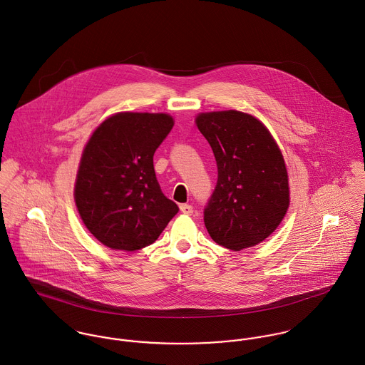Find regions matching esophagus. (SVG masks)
Listing matches in <instances>:
<instances>
[{
    "label": "esophagus",
    "mask_w": 365,
    "mask_h": 365,
    "mask_svg": "<svg viewBox=\"0 0 365 365\" xmlns=\"http://www.w3.org/2000/svg\"><path fill=\"white\" fill-rule=\"evenodd\" d=\"M180 210H181L184 215H192L194 208H192L191 205H188V204H182V205H180Z\"/></svg>",
    "instance_id": "34e87169"
}]
</instances>
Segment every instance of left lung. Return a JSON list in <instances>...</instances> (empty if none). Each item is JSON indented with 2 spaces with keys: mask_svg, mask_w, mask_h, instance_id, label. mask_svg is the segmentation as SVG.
<instances>
[{
  "mask_svg": "<svg viewBox=\"0 0 365 365\" xmlns=\"http://www.w3.org/2000/svg\"><path fill=\"white\" fill-rule=\"evenodd\" d=\"M217 165V182L204 222L210 237L239 252L267 239L289 207L285 160L267 126L236 110L201 112L195 116Z\"/></svg>",
  "mask_w": 365,
  "mask_h": 365,
  "instance_id": "obj_1",
  "label": "left lung"
}]
</instances>
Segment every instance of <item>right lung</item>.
I'll use <instances>...</instances> for the list:
<instances>
[{
    "label": "right lung",
    "instance_id": "1",
    "mask_svg": "<svg viewBox=\"0 0 365 365\" xmlns=\"http://www.w3.org/2000/svg\"><path fill=\"white\" fill-rule=\"evenodd\" d=\"M174 126L168 113L116 112L86 143L74 202L90 233L112 250L155 243L178 207L160 190L153 156Z\"/></svg>",
    "mask_w": 365,
    "mask_h": 365
}]
</instances>
